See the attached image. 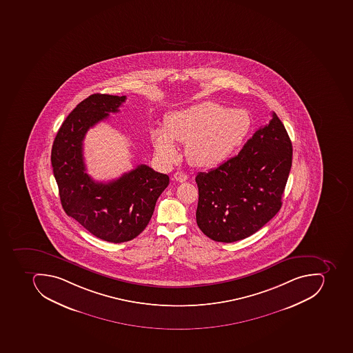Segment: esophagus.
Segmentation results:
<instances>
[{"label": "esophagus", "instance_id": "34e87169", "mask_svg": "<svg viewBox=\"0 0 353 353\" xmlns=\"http://www.w3.org/2000/svg\"><path fill=\"white\" fill-rule=\"evenodd\" d=\"M174 179L178 181V183H183V181L188 179V175L183 172H176L175 174H174Z\"/></svg>", "mask_w": 353, "mask_h": 353}]
</instances>
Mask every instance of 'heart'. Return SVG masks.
Here are the masks:
<instances>
[{"label": "heart", "instance_id": "heart-1", "mask_svg": "<svg viewBox=\"0 0 353 353\" xmlns=\"http://www.w3.org/2000/svg\"><path fill=\"white\" fill-rule=\"evenodd\" d=\"M250 128L252 117L245 109L203 101L168 114L165 128L151 131V140L163 162L177 159L176 140L187 142V157L192 164L208 168L223 162L239 149Z\"/></svg>", "mask_w": 353, "mask_h": 353}]
</instances>
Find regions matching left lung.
<instances>
[{
  "mask_svg": "<svg viewBox=\"0 0 353 353\" xmlns=\"http://www.w3.org/2000/svg\"><path fill=\"white\" fill-rule=\"evenodd\" d=\"M291 140L276 112L236 157L199 172L196 224L209 239L233 243L252 235L279 212L292 166Z\"/></svg>",
  "mask_w": 353,
  "mask_h": 353,
  "instance_id": "1",
  "label": "left lung"
}]
</instances>
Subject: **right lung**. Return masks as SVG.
I'll use <instances>...</instances> for the list:
<instances>
[{
	"label": "right lung",
	"instance_id": "add662e5",
	"mask_svg": "<svg viewBox=\"0 0 353 353\" xmlns=\"http://www.w3.org/2000/svg\"><path fill=\"white\" fill-rule=\"evenodd\" d=\"M125 96L93 94L75 107L53 141L51 164L62 208L90 234L110 243L135 239L149 224L170 177L146 165L109 183L86 172L83 141L90 128L119 112Z\"/></svg>",
	"mask_w": 353,
	"mask_h": 353
}]
</instances>
